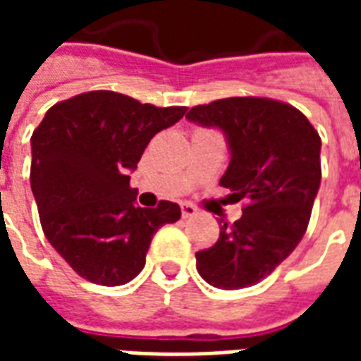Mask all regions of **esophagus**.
Returning a JSON list of instances; mask_svg holds the SVG:
<instances>
[{
    "instance_id": "obj_1",
    "label": "esophagus",
    "mask_w": 361,
    "mask_h": 361,
    "mask_svg": "<svg viewBox=\"0 0 361 361\" xmlns=\"http://www.w3.org/2000/svg\"><path fill=\"white\" fill-rule=\"evenodd\" d=\"M197 214V209L191 203H183L181 204V216L183 219H193Z\"/></svg>"
}]
</instances>
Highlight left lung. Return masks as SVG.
<instances>
[{
	"instance_id": "left-lung-1",
	"label": "left lung",
	"mask_w": 361,
	"mask_h": 361,
	"mask_svg": "<svg viewBox=\"0 0 361 361\" xmlns=\"http://www.w3.org/2000/svg\"><path fill=\"white\" fill-rule=\"evenodd\" d=\"M185 118L220 129L230 164L220 185L245 199L242 219L199 251L197 271L211 286L240 290L269 276L298 247L321 185V139L294 106L235 96L195 106Z\"/></svg>"
}]
</instances>
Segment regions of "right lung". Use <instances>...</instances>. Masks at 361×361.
Segmentation results:
<instances>
[{"label":"right lung","instance_id":"obj_1","mask_svg":"<svg viewBox=\"0 0 361 361\" xmlns=\"http://www.w3.org/2000/svg\"><path fill=\"white\" fill-rule=\"evenodd\" d=\"M188 108H157L92 90L51 106L30 137V188L51 247L79 276L121 286L145 267L150 240L181 209L137 204L129 180L150 139Z\"/></svg>","mask_w":361,"mask_h":361}]
</instances>
